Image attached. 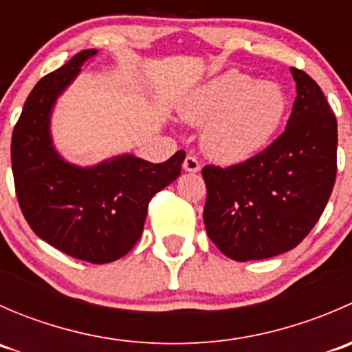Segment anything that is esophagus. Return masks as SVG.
<instances>
[{
	"mask_svg": "<svg viewBox=\"0 0 352 352\" xmlns=\"http://www.w3.org/2000/svg\"><path fill=\"white\" fill-rule=\"evenodd\" d=\"M184 170L190 173H196L201 170V165H199V160L196 156H187V158L184 160Z\"/></svg>",
	"mask_w": 352,
	"mask_h": 352,
	"instance_id": "34e87169",
	"label": "esophagus"
}]
</instances>
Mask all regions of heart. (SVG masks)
<instances>
[{
    "label": "heart",
    "mask_w": 352,
    "mask_h": 352,
    "mask_svg": "<svg viewBox=\"0 0 352 352\" xmlns=\"http://www.w3.org/2000/svg\"><path fill=\"white\" fill-rule=\"evenodd\" d=\"M179 110L189 124L204 126L201 146L209 158L236 165L272 143L286 119L287 97L276 81L228 69L194 88Z\"/></svg>",
    "instance_id": "heart-1"
}]
</instances>
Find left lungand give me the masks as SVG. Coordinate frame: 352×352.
<instances>
[{
	"instance_id": "obj_1",
	"label": "left lung",
	"mask_w": 352,
	"mask_h": 352,
	"mask_svg": "<svg viewBox=\"0 0 352 352\" xmlns=\"http://www.w3.org/2000/svg\"><path fill=\"white\" fill-rule=\"evenodd\" d=\"M296 98L286 129L239 165L202 168L204 225L233 261H261L296 247L324 212L337 173V120L305 71L291 67Z\"/></svg>"
}]
</instances>
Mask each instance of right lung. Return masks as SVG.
I'll return each instance as SVG.
<instances>
[{
  "mask_svg": "<svg viewBox=\"0 0 352 352\" xmlns=\"http://www.w3.org/2000/svg\"><path fill=\"white\" fill-rule=\"evenodd\" d=\"M97 52H78L35 85L13 129L12 168L20 209L35 235L71 257L107 264L140 240L151 197L180 175L186 151L163 163L126 153L94 166L74 165L58 153L52 110Z\"/></svg>",
  "mask_w": 352,
  "mask_h": 352,
  "instance_id": "right-lung-1",
  "label": "right lung"
}]
</instances>
